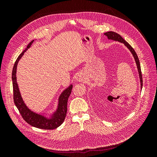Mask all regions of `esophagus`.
<instances>
[{"label": "esophagus", "instance_id": "esophagus-1", "mask_svg": "<svg viewBox=\"0 0 157 157\" xmlns=\"http://www.w3.org/2000/svg\"><path fill=\"white\" fill-rule=\"evenodd\" d=\"M76 80H77V81H79V82H83L85 80V78L84 76L81 74H78L77 77H76Z\"/></svg>", "mask_w": 157, "mask_h": 157}]
</instances>
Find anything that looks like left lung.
Instances as JSON below:
<instances>
[{
    "label": "left lung",
    "mask_w": 157,
    "mask_h": 157,
    "mask_svg": "<svg viewBox=\"0 0 157 157\" xmlns=\"http://www.w3.org/2000/svg\"><path fill=\"white\" fill-rule=\"evenodd\" d=\"M104 35H106L109 39H111V40H117V41H119L122 43H124V45L127 47V48L130 50V52H132V54H133V56L135 59L136 63L137 64V70H138L139 72V75H140V82H141V88H142V86H143V79H142V74H141V66H140V63L139 61V58L137 57L135 50H134V48L128 43V42L123 39V38L120 35H118V33L113 32V31H109V32H106L104 33Z\"/></svg>",
    "instance_id": "left-lung-1"
}]
</instances>
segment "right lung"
Returning <instances> with one entry per match:
<instances>
[{"instance_id": "add662e5", "label": "right lung", "mask_w": 157, "mask_h": 157, "mask_svg": "<svg viewBox=\"0 0 157 157\" xmlns=\"http://www.w3.org/2000/svg\"><path fill=\"white\" fill-rule=\"evenodd\" d=\"M32 40L30 43L27 45L25 50H23L21 54L18 56L15 63H14L12 70V84H13V101L17 107L18 111H20L21 117L23 119L26 121L28 124L34 126L35 128H40V129L44 130H54L59 127L63 122L67 111V101L70 94L71 93V90L73 88L72 85H70L67 89L61 94L59 98L58 107L56 113L52 116L51 118H47L44 116H42L31 111L30 109L27 108L25 104L23 102L21 94L19 90L17 80H16V69L18 61L21 59L23 55L24 54L26 50L29 48L32 44Z\"/></svg>"}]
</instances>
